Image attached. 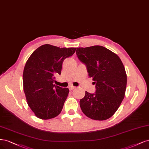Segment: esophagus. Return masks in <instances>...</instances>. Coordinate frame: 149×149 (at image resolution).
I'll return each mask as SVG.
<instances>
[{
	"label": "esophagus",
	"instance_id": "obj_1",
	"mask_svg": "<svg viewBox=\"0 0 149 149\" xmlns=\"http://www.w3.org/2000/svg\"><path fill=\"white\" fill-rule=\"evenodd\" d=\"M69 88L70 90H72L74 88H75V87H74V86H73V85H70L69 87Z\"/></svg>",
	"mask_w": 149,
	"mask_h": 149
}]
</instances>
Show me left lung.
Returning a JSON list of instances; mask_svg holds the SVG:
<instances>
[{"instance_id": "obj_1", "label": "left lung", "mask_w": 149, "mask_h": 149, "mask_svg": "<svg viewBox=\"0 0 149 149\" xmlns=\"http://www.w3.org/2000/svg\"><path fill=\"white\" fill-rule=\"evenodd\" d=\"M76 54L87 68L96 92H85L80 100L81 111L87 117L98 121L111 118L125 95L127 75L119 57L102 46L78 47Z\"/></svg>"}]
</instances>
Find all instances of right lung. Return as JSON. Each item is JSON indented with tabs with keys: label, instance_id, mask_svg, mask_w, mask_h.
Segmentation results:
<instances>
[{
	"label": "right lung",
	"instance_id": "right-lung-1",
	"mask_svg": "<svg viewBox=\"0 0 149 149\" xmlns=\"http://www.w3.org/2000/svg\"><path fill=\"white\" fill-rule=\"evenodd\" d=\"M76 48L46 44L27 60L23 73V90L28 106L37 118L49 119L61 112L69 90L53 83L55 76L61 75L63 61L72 56Z\"/></svg>",
	"mask_w": 149,
	"mask_h": 149
}]
</instances>
